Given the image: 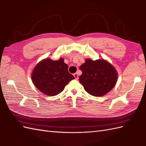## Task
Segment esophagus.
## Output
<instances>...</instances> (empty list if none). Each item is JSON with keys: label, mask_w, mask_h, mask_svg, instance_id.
Instances as JSON below:
<instances>
[{"label": "esophagus", "mask_w": 146, "mask_h": 146, "mask_svg": "<svg viewBox=\"0 0 146 146\" xmlns=\"http://www.w3.org/2000/svg\"><path fill=\"white\" fill-rule=\"evenodd\" d=\"M74 78H75V79L76 80H78V73H74Z\"/></svg>", "instance_id": "34e87169"}]
</instances>
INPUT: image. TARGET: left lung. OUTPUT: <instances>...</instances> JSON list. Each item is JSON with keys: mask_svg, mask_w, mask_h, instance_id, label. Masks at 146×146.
<instances>
[{"mask_svg": "<svg viewBox=\"0 0 146 146\" xmlns=\"http://www.w3.org/2000/svg\"><path fill=\"white\" fill-rule=\"evenodd\" d=\"M82 74L79 81L91 95L101 96L113 88L117 74L114 68L104 60L86 59L80 67Z\"/></svg>", "mask_w": 146, "mask_h": 146, "instance_id": "obj_1", "label": "left lung"}]
</instances>
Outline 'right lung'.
<instances>
[{
	"mask_svg": "<svg viewBox=\"0 0 146 146\" xmlns=\"http://www.w3.org/2000/svg\"><path fill=\"white\" fill-rule=\"evenodd\" d=\"M68 68L63 58L55 61L49 58L43 60L37 64L33 71V83L46 95H57L71 80L74 79L68 72Z\"/></svg>",
	"mask_w": 146,
	"mask_h": 146,
	"instance_id": "1",
	"label": "right lung"
}]
</instances>
